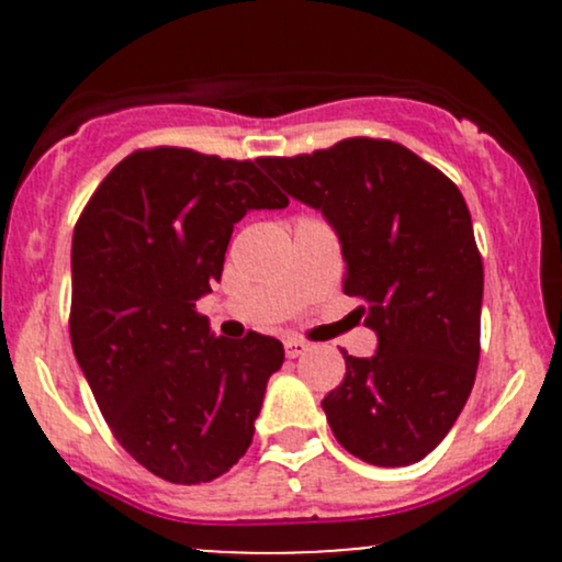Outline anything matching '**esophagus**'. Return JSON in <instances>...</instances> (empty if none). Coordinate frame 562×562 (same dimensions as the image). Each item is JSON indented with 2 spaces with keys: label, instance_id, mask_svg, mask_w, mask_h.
<instances>
[{
  "label": "esophagus",
  "instance_id": "obj_1",
  "mask_svg": "<svg viewBox=\"0 0 562 562\" xmlns=\"http://www.w3.org/2000/svg\"><path fill=\"white\" fill-rule=\"evenodd\" d=\"M308 351V344L306 340H301V338H288L285 340V353H288V359H299V357H303V353Z\"/></svg>",
  "mask_w": 562,
  "mask_h": 562
}]
</instances>
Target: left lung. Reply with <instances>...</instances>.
Returning a JSON list of instances; mask_svg holds the SVG:
<instances>
[{
    "label": "left lung",
    "mask_w": 562,
    "mask_h": 562,
    "mask_svg": "<svg viewBox=\"0 0 562 562\" xmlns=\"http://www.w3.org/2000/svg\"><path fill=\"white\" fill-rule=\"evenodd\" d=\"M290 198L322 211L367 301L372 357L346 359L322 402L346 451L378 468L430 454L460 417L481 357L483 263L465 198L404 145L353 137L295 158H259Z\"/></svg>",
    "instance_id": "1"
}]
</instances>
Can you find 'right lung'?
<instances>
[{"instance_id":"add662e5","label":"right lung","mask_w":562,"mask_h":562,"mask_svg":"<svg viewBox=\"0 0 562 562\" xmlns=\"http://www.w3.org/2000/svg\"><path fill=\"white\" fill-rule=\"evenodd\" d=\"M285 205L254 160L153 147L121 160L76 224V362L121 447L158 479L214 481L254 441L285 348L216 338L195 303L222 280L235 224Z\"/></svg>"}]
</instances>
